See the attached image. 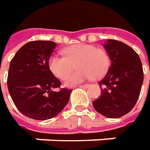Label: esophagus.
Returning a JSON list of instances; mask_svg holds the SVG:
<instances>
[{
  "label": "esophagus",
  "instance_id": "obj_1",
  "mask_svg": "<svg viewBox=\"0 0 150 150\" xmlns=\"http://www.w3.org/2000/svg\"><path fill=\"white\" fill-rule=\"evenodd\" d=\"M88 86H89V84H83V85H80L79 87L82 88H87Z\"/></svg>",
  "mask_w": 150,
  "mask_h": 150
}]
</instances>
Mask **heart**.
Here are the masks:
<instances>
[{
  "mask_svg": "<svg viewBox=\"0 0 150 150\" xmlns=\"http://www.w3.org/2000/svg\"><path fill=\"white\" fill-rule=\"evenodd\" d=\"M65 57L52 55L48 61L51 72L61 80H65L74 70H78L67 79L66 84L73 86L104 76L110 66V58L105 50L97 48L90 44H76L63 51Z\"/></svg>",
  "mask_w": 150,
  "mask_h": 150,
  "instance_id": "1",
  "label": "heart"
}]
</instances>
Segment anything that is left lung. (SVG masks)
<instances>
[{"label":"left lung","instance_id":"left-lung-1","mask_svg":"<svg viewBox=\"0 0 150 150\" xmlns=\"http://www.w3.org/2000/svg\"><path fill=\"white\" fill-rule=\"evenodd\" d=\"M111 66L98 83L101 95L93 102L97 112L109 118H120L136 104L144 81L139 55L127 44L108 39L103 45Z\"/></svg>","mask_w":150,"mask_h":150}]
</instances>
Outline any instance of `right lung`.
Segmentation results:
<instances>
[{"label":"right lung","instance_id":"obj_1","mask_svg":"<svg viewBox=\"0 0 150 150\" xmlns=\"http://www.w3.org/2000/svg\"><path fill=\"white\" fill-rule=\"evenodd\" d=\"M57 44L32 41L21 47L11 61L7 88L21 113L37 120L55 117L69 101L71 89L60 88L61 82L51 72L48 61Z\"/></svg>","mask_w":150,"mask_h":150}]
</instances>
